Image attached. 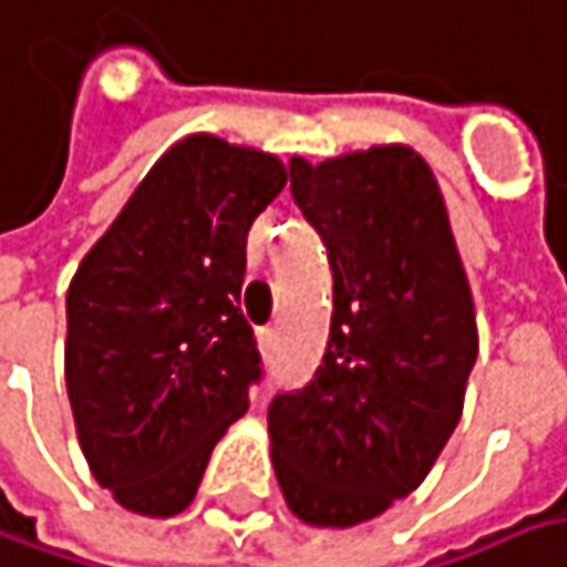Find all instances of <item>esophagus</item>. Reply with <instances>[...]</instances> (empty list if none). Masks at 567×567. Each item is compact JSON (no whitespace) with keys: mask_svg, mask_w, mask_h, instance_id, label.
I'll return each instance as SVG.
<instances>
[{"mask_svg":"<svg viewBox=\"0 0 567 567\" xmlns=\"http://www.w3.org/2000/svg\"><path fill=\"white\" fill-rule=\"evenodd\" d=\"M259 343H262L266 350H272V347H276V330H272V327L259 330Z\"/></svg>","mask_w":567,"mask_h":567,"instance_id":"esophagus-1","label":"esophagus"}]
</instances>
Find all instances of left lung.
Wrapping results in <instances>:
<instances>
[{"label":"left lung","mask_w":567,"mask_h":567,"mask_svg":"<svg viewBox=\"0 0 567 567\" xmlns=\"http://www.w3.org/2000/svg\"><path fill=\"white\" fill-rule=\"evenodd\" d=\"M291 195L330 256L333 317L315 379L269 404L272 468L301 523L350 529L416 491L450 443L478 359L475 301L414 147L291 156Z\"/></svg>","instance_id":"8db88e82"}]
</instances>
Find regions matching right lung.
<instances>
[{
	"mask_svg": "<svg viewBox=\"0 0 567 567\" xmlns=\"http://www.w3.org/2000/svg\"><path fill=\"white\" fill-rule=\"evenodd\" d=\"M285 179L272 153L188 134L70 282L63 372L76 436L92 478L131 514H183L217 440L250 408L247 234Z\"/></svg>",
	"mask_w": 567,
	"mask_h": 567,
	"instance_id": "1",
	"label": "right lung"
}]
</instances>
